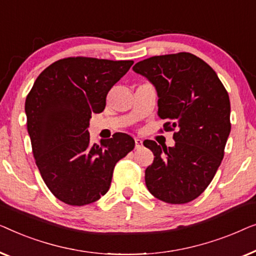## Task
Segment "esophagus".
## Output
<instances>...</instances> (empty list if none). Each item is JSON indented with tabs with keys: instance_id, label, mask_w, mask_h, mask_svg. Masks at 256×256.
<instances>
[{
	"instance_id": "esophagus-1",
	"label": "esophagus",
	"mask_w": 256,
	"mask_h": 256,
	"mask_svg": "<svg viewBox=\"0 0 256 256\" xmlns=\"http://www.w3.org/2000/svg\"><path fill=\"white\" fill-rule=\"evenodd\" d=\"M134 142H136V150L142 148V139L136 138V139H134Z\"/></svg>"
}]
</instances>
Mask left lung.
<instances>
[{
  "mask_svg": "<svg viewBox=\"0 0 256 256\" xmlns=\"http://www.w3.org/2000/svg\"><path fill=\"white\" fill-rule=\"evenodd\" d=\"M156 89L158 114L174 147L144 142L154 154L145 170L158 200L184 204L197 198L216 175L231 132L230 97L216 72L200 58L181 52L148 58L133 66Z\"/></svg>",
  "mask_w": 256,
  "mask_h": 256,
  "instance_id": "left-lung-1",
  "label": "left lung"
}]
</instances>
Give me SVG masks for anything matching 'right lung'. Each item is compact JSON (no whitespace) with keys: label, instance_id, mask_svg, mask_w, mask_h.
<instances>
[{"label":"right lung","instance_id":"1","mask_svg":"<svg viewBox=\"0 0 256 256\" xmlns=\"http://www.w3.org/2000/svg\"><path fill=\"white\" fill-rule=\"evenodd\" d=\"M132 60L73 56L39 74L25 100L32 153L45 184L58 200L82 206L110 188L116 164L134 148L125 133L90 144L92 114L102 112L108 92L128 73Z\"/></svg>","mask_w":256,"mask_h":256}]
</instances>
